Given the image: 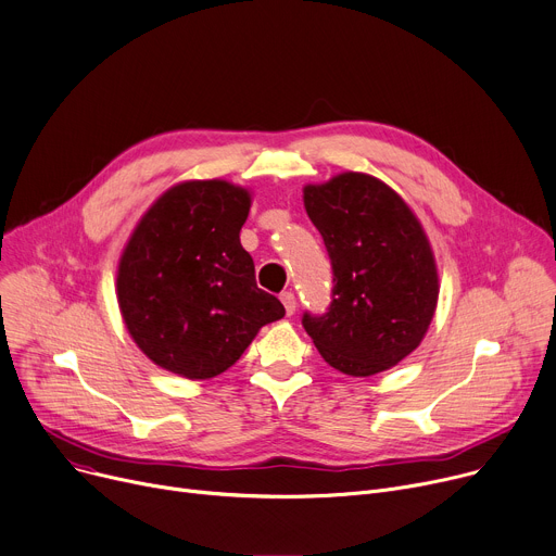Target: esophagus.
<instances>
[{
	"mask_svg": "<svg viewBox=\"0 0 556 556\" xmlns=\"http://www.w3.org/2000/svg\"><path fill=\"white\" fill-rule=\"evenodd\" d=\"M280 301H282V305H285L287 316H293V314H295V295H293L291 291H285V293L280 295Z\"/></svg>",
	"mask_w": 556,
	"mask_h": 556,
	"instance_id": "esophagus-1",
	"label": "esophagus"
}]
</instances>
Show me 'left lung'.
<instances>
[{"label":"left lung","mask_w":556,"mask_h":556,"mask_svg":"<svg viewBox=\"0 0 556 556\" xmlns=\"http://www.w3.org/2000/svg\"><path fill=\"white\" fill-rule=\"evenodd\" d=\"M331 269V305L303 316L316 350L348 376L399 365L425 338L439 303L430 240L409 204L382 180L345 170L303 189Z\"/></svg>","instance_id":"left-lung-1"}]
</instances>
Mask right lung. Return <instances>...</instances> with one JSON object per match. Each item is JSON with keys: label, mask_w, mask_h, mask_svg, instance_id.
Here are the masks:
<instances>
[{"label": "right lung", "mask_w": 556, "mask_h": 556, "mask_svg": "<svg viewBox=\"0 0 556 556\" xmlns=\"http://www.w3.org/2000/svg\"><path fill=\"white\" fill-rule=\"evenodd\" d=\"M251 191L227 180L166 189L126 240L115 293L126 331L157 367L206 380L229 369L285 307L258 289L240 244Z\"/></svg>", "instance_id": "1"}]
</instances>
